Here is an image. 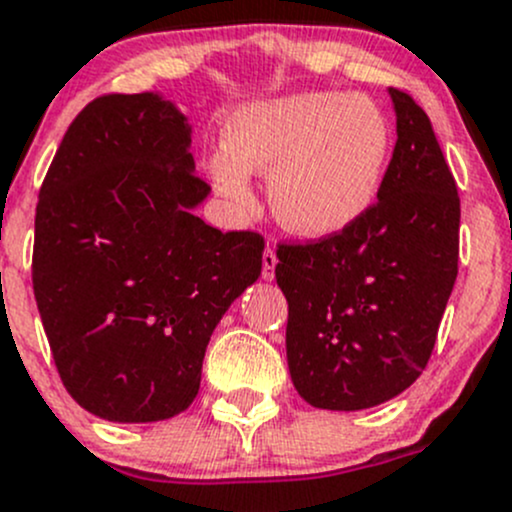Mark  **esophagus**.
Wrapping results in <instances>:
<instances>
[{
	"mask_svg": "<svg viewBox=\"0 0 512 512\" xmlns=\"http://www.w3.org/2000/svg\"><path fill=\"white\" fill-rule=\"evenodd\" d=\"M276 251L271 249V246H266V251H263V278L266 281H273V276H276Z\"/></svg>",
	"mask_w": 512,
	"mask_h": 512,
	"instance_id": "esophagus-1",
	"label": "esophagus"
}]
</instances>
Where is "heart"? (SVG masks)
Masks as SVG:
<instances>
[{
    "label": "heart",
    "instance_id": "obj_1",
    "mask_svg": "<svg viewBox=\"0 0 512 512\" xmlns=\"http://www.w3.org/2000/svg\"><path fill=\"white\" fill-rule=\"evenodd\" d=\"M392 145V125L374 100L295 93L244 105L226 120L212 177L221 194L249 202L246 175H266L278 224L328 239L370 212Z\"/></svg>",
    "mask_w": 512,
    "mask_h": 512
}]
</instances>
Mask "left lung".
Instances as JSON below:
<instances>
[{
	"mask_svg": "<svg viewBox=\"0 0 512 512\" xmlns=\"http://www.w3.org/2000/svg\"><path fill=\"white\" fill-rule=\"evenodd\" d=\"M389 98L397 145L377 204L340 234L276 251L288 370L318 409L360 412L412 387L456 283V182L429 115L397 88Z\"/></svg>",
	"mask_w": 512,
	"mask_h": 512,
	"instance_id": "8db88e82",
	"label": "left lung"
}]
</instances>
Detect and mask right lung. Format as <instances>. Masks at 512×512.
<instances>
[{
	"mask_svg": "<svg viewBox=\"0 0 512 512\" xmlns=\"http://www.w3.org/2000/svg\"><path fill=\"white\" fill-rule=\"evenodd\" d=\"M192 125L160 93L88 103L39 192L34 295L63 387L118 424L170 419L202 382L209 337L261 276L263 239L194 209Z\"/></svg>",
	"mask_w": 512,
	"mask_h": 512,
	"instance_id": "right-lung-1",
	"label": "right lung"
}]
</instances>
